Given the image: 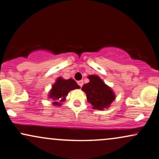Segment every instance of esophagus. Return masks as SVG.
I'll return each mask as SVG.
<instances>
[{"label":"esophagus","instance_id":"1","mask_svg":"<svg viewBox=\"0 0 159 159\" xmlns=\"http://www.w3.org/2000/svg\"><path fill=\"white\" fill-rule=\"evenodd\" d=\"M78 84L79 85V87H82V86H83V84H84L83 81H78Z\"/></svg>","mask_w":159,"mask_h":159}]
</instances>
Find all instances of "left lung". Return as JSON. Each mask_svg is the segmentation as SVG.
I'll return each mask as SVG.
<instances>
[{"mask_svg": "<svg viewBox=\"0 0 159 159\" xmlns=\"http://www.w3.org/2000/svg\"><path fill=\"white\" fill-rule=\"evenodd\" d=\"M88 78L89 82L82 87V90L87 94L88 102L93 105L95 110H104L108 107L115 100L113 92L98 76L91 75Z\"/></svg>", "mask_w": 159, "mask_h": 159, "instance_id": "1", "label": "left lung"}]
</instances>
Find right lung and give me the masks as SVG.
I'll list each match as a JSON object with an SVG mask.
<instances>
[{"mask_svg": "<svg viewBox=\"0 0 159 159\" xmlns=\"http://www.w3.org/2000/svg\"><path fill=\"white\" fill-rule=\"evenodd\" d=\"M78 88H79V86L72 78L65 80L62 78H58L55 84L52 86V90L49 93V97L54 101L53 104L56 106H59L61 105L60 102L65 100L69 92Z\"/></svg>", "mask_w": 159, "mask_h": 159, "instance_id": "add662e5", "label": "right lung"}]
</instances>
